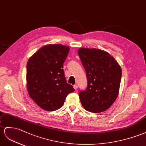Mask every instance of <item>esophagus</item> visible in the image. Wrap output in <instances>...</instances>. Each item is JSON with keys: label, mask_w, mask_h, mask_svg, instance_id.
<instances>
[{"label": "esophagus", "mask_w": 146, "mask_h": 146, "mask_svg": "<svg viewBox=\"0 0 146 146\" xmlns=\"http://www.w3.org/2000/svg\"><path fill=\"white\" fill-rule=\"evenodd\" d=\"M73 88L75 89V90H76V89H78V85L77 84H74V86H73Z\"/></svg>", "instance_id": "1"}]
</instances>
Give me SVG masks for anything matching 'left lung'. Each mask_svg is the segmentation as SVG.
Segmentation results:
<instances>
[{
	"label": "left lung",
	"mask_w": 146,
	"mask_h": 146,
	"mask_svg": "<svg viewBox=\"0 0 146 146\" xmlns=\"http://www.w3.org/2000/svg\"><path fill=\"white\" fill-rule=\"evenodd\" d=\"M78 55L84 67L88 87L79 92L82 106L87 111H106L117 98L121 69L108 52L97 48H80Z\"/></svg>",
	"instance_id": "left-lung-1"
}]
</instances>
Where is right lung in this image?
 <instances>
[{
	"label": "right lung",
	"mask_w": 146,
	"mask_h": 146,
	"mask_svg": "<svg viewBox=\"0 0 146 146\" xmlns=\"http://www.w3.org/2000/svg\"><path fill=\"white\" fill-rule=\"evenodd\" d=\"M70 50L62 44H47L29 58L27 65L28 94L37 106L46 111L61 108L69 93L74 91L66 83L63 63Z\"/></svg>",
	"instance_id": "right-lung-1"
}]
</instances>
